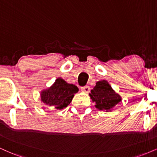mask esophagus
<instances>
[{
    "mask_svg": "<svg viewBox=\"0 0 157 157\" xmlns=\"http://www.w3.org/2000/svg\"><path fill=\"white\" fill-rule=\"evenodd\" d=\"M80 89H81V91H83V92L87 93V92H89L90 87H89V86H83V87H81Z\"/></svg>",
    "mask_w": 157,
    "mask_h": 157,
    "instance_id": "1",
    "label": "esophagus"
}]
</instances>
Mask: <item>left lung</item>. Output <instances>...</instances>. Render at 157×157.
<instances>
[{
  "instance_id": "obj_1",
  "label": "left lung",
  "mask_w": 157,
  "mask_h": 157,
  "mask_svg": "<svg viewBox=\"0 0 157 157\" xmlns=\"http://www.w3.org/2000/svg\"><path fill=\"white\" fill-rule=\"evenodd\" d=\"M93 102H96V108L99 110L110 111L121 101V97L112 89L105 80L99 81L89 94Z\"/></svg>"
}]
</instances>
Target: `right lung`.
I'll list each match as a JSON object with an SVG mask.
<instances>
[{
	"mask_svg": "<svg viewBox=\"0 0 157 157\" xmlns=\"http://www.w3.org/2000/svg\"><path fill=\"white\" fill-rule=\"evenodd\" d=\"M78 91V88L73 84H68L61 78L48 89L41 94V100L47 105L55 109H63L67 107L72 100L74 94Z\"/></svg>",
	"mask_w": 157,
	"mask_h": 157,
	"instance_id": "right-lung-1",
	"label": "right lung"
}]
</instances>
